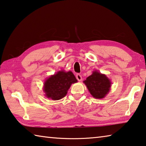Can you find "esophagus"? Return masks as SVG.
I'll return each mask as SVG.
<instances>
[{
	"label": "esophagus",
	"mask_w": 146,
	"mask_h": 146,
	"mask_svg": "<svg viewBox=\"0 0 146 146\" xmlns=\"http://www.w3.org/2000/svg\"><path fill=\"white\" fill-rule=\"evenodd\" d=\"M76 79H77V80H78V81H81L82 80V76H81V75H80V74H76Z\"/></svg>",
	"instance_id": "34e87169"
}]
</instances>
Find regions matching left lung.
I'll return each mask as SVG.
<instances>
[{
    "label": "left lung",
    "mask_w": 146,
    "mask_h": 146,
    "mask_svg": "<svg viewBox=\"0 0 146 146\" xmlns=\"http://www.w3.org/2000/svg\"><path fill=\"white\" fill-rule=\"evenodd\" d=\"M91 95L95 98H103L110 90L111 82L104 74L94 71L92 75L89 76L84 81Z\"/></svg>",
    "instance_id": "left-lung-1"
}]
</instances>
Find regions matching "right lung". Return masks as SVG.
Masks as SVG:
<instances>
[{
  "label": "right lung",
  "instance_id": "add662e5",
  "mask_svg": "<svg viewBox=\"0 0 146 146\" xmlns=\"http://www.w3.org/2000/svg\"><path fill=\"white\" fill-rule=\"evenodd\" d=\"M75 82L77 80L71 71H60L46 79L43 90L47 98L60 100L65 97L71 85Z\"/></svg>",
  "mask_w": 146,
  "mask_h": 146
}]
</instances>
